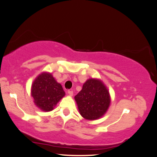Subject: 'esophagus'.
I'll return each instance as SVG.
<instances>
[{"mask_svg":"<svg viewBox=\"0 0 157 157\" xmlns=\"http://www.w3.org/2000/svg\"><path fill=\"white\" fill-rule=\"evenodd\" d=\"M67 93H68V94H69L70 96H71V97L73 95V92H72V90H68Z\"/></svg>","mask_w":157,"mask_h":157,"instance_id":"esophagus-1","label":"esophagus"}]
</instances>
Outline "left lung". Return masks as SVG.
Wrapping results in <instances>:
<instances>
[{
    "mask_svg": "<svg viewBox=\"0 0 157 157\" xmlns=\"http://www.w3.org/2000/svg\"><path fill=\"white\" fill-rule=\"evenodd\" d=\"M79 114L87 120H96L105 115L111 103L107 87L98 78H90L75 96Z\"/></svg>",
    "mask_w": 157,
    "mask_h": 157,
    "instance_id": "1",
    "label": "left lung"
}]
</instances>
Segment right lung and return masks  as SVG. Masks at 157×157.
<instances>
[{
	"label": "right lung",
	"instance_id": "obj_1",
	"mask_svg": "<svg viewBox=\"0 0 157 157\" xmlns=\"http://www.w3.org/2000/svg\"><path fill=\"white\" fill-rule=\"evenodd\" d=\"M65 95L63 88L52 73L43 72L34 79L31 86V96L34 104L43 112H50Z\"/></svg>",
	"mask_w": 157,
	"mask_h": 157
}]
</instances>
